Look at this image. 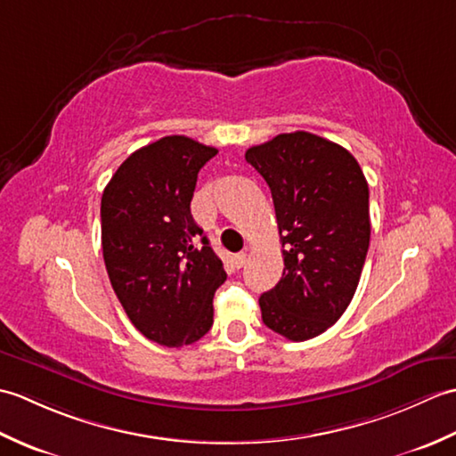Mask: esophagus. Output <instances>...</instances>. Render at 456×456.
<instances>
[{
  "mask_svg": "<svg viewBox=\"0 0 456 456\" xmlns=\"http://www.w3.org/2000/svg\"><path fill=\"white\" fill-rule=\"evenodd\" d=\"M233 263H235V266H237V268L243 266V265L247 263V253H239V255H235V256H233Z\"/></svg>",
  "mask_w": 456,
  "mask_h": 456,
  "instance_id": "obj_1",
  "label": "esophagus"
}]
</instances>
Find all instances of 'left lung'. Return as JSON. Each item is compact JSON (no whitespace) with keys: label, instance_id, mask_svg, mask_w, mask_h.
I'll list each match as a JSON object with an SVG mask.
<instances>
[{"label":"left lung","instance_id":"obj_1","mask_svg":"<svg viewBox=\"0 0 456 456\" xmlns=\"http://www.w3.org/2000/svg\"><path fill=\"white\" fill-rule=\"evenodd\" d=\"M273 191L284 273L258 297L263 322L289 341L327 331L351 304L370 243L368 183L341 144L282 133L245 154Z\"/></svg>","mask_w":456,"mask_h":456}]
</instances>
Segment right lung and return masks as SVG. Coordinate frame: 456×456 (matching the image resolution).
Returning <instances> with one entry per match:
<instances>
[{"mask_svg":"<svg viewBox=\"0 0 456 456\" xmlns=\"http://www.w3.org/2000/svg\"><path fill=\"white\" fill-rule=\"evenodd\" d=\"M217 154L183 134L134 151L102 196V248L113 292L151 341L182 346L213 325L221 258L190 211L198 172Z\"/></svg>","mask_w":456,"mask_h":456,"instance_id":"1","label":"right lung"}]
</instances>
